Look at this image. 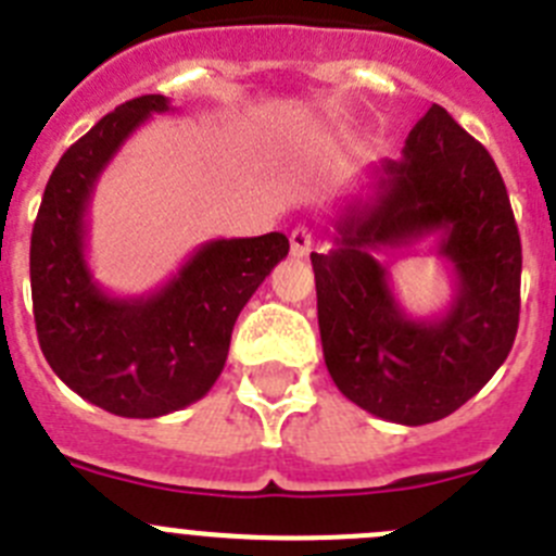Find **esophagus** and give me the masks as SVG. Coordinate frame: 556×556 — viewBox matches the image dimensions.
<instances>
[{"label": "esophagus", "mask_w": 556, "mask_h": 556, "mask_svg": "<svg viewBox=\"0 0 556 556\" xmlns=\"http://www.w3.org/2000/svg\"><path fill=\"white\" fill-rule=\"evenodd\" d=\"M289 248H292V256H298V258L308 256V253H312V248H314L312 228H308V226L292 228V233H289Z\"/></svg>", "instance_id": "obj_1"}]
</instances>
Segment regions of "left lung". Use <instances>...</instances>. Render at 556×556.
I'll return each instance as SVG.
<instances>
[{"instance_id":"left-lung-1","label":"left lung","mask_w":556,"mask_h":556,"mask_svg":"<svg viewBox=\"0 0 556 556\" xmlns=\"http://www.w3.org/2000/svg\"><path fill=\"white\" fill-rule=\"evenodd\" d=\"M344 203L333 248L312 253L325 366L366 414L419 427L466 405L510 353L521 312V237L485 146L432 104L400 160ZM425 236L453 267L444 315L410 318L377 258Z\"/></svg>"}]
</instances>
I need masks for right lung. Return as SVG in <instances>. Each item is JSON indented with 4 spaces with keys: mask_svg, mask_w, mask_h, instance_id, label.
Listing matches in <instances>:
<instances>
[{
    "mask_svg": "<svg viewBox=\"0 0 556 556\" xmlns=\"http://www.w3.org/2000/svg\"><path fill=\"white\" fill-rule=\"evenodd\" d=\"M165 96H140L104 115L49 176L29 242V283L40 350L81 400L126 419L192 405L220 378L244 303L289 253L281 231L212 239L170 281L137 298L101 289L88 264L96 181Z\"/></svg>",
    "mask_w": 556,
    "mask_h": 556,
    "instance_id": "obj_1",
    "label": "right lung"
}]
</instances>
